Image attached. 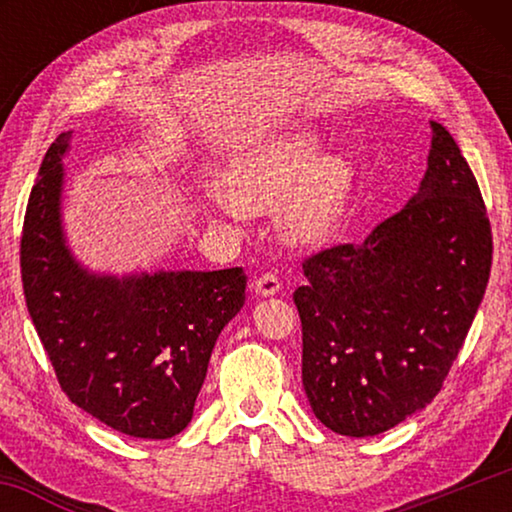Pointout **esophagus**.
<instances>
[{
  "mask_svg": "<svg viewBox=\"0 0 512 512\" xmlns=\"http://www.w3.org/2000/svg\"><path fill=\"white\" fill-rule=\"evenodd\" d=\"M253 287H255V293H259V296H275V293L282 289V282L275 273H264L253 282Z\"/></svg>",
  "mask_w": 512,
  "mask_h": 512,
  "instance_id": "obj_1",
  "label": "esophagus"
}]
</instances>
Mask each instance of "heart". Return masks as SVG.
<instances>
[{
  "instance_id": "b5f03b06",
  "label": "heart",
  "mask_w": 512,
  "mask_h": 512,
  "mask_svg": "<svg viewBox=\"0 0 512 512\" xmlns=\"http://www.w3.org/2000/svg\"><path fill=\"white\" fill-rule=\"evenodd\" d=\"M354 171L341 153H323L314 128H289L268 135L230 158L219 187L230 205L244 212L277 207V225L296 246L332 239L350 210ZM216 212L225 205L216 203Z\"/></svg>"
}]
</instances>
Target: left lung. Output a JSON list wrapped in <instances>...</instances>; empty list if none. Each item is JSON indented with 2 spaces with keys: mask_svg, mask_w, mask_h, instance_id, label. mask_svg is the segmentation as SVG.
Wrapping results in <instances>:
<instances>
[{
  "mask_svg": "<svg viewBox=\"0 0 512 512\" xmlns=\"http://www.w3.org/2000/svg\"><path fill=\"white\" fill-rule=\"evenodd\" d=\"M490 266L479 185L454 137L431 121L418 194L363 244L320 250L302 264L307 284L293 302L316 418L366 438L422 411L463 348Z\"/></svg>",
  "mask_w": 512,
  "mask_h": 512,
  "instance_id": "left-lung-1",
  "label": "left lung"
}]
</instances>
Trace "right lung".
<instances>
[{"instance_id": "add662e5", "label": "right lung", "mask_w": 512, "mask_h": 512, "mask_svg": "<svg viewBox=\"0 0 512 512\" xmlns=\"http://www.w3.org/2000/svg\"><path fill=\"white\" fill-rule=\"evenodd\" d=\"M60 133L31 189L20 241L24 298L65 395L133 438L164 440L194 415L221 329L246 300L244 268L106 275L85 268L63 228Z\"/></svg>"}]
</instances>
